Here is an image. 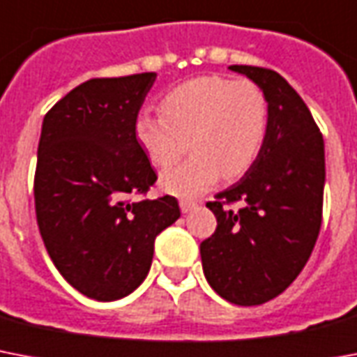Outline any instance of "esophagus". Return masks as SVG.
<instances>
[{"mask_svg":"<svg viewBox=\"0 0 357 357\" xmlns=\"http://www.w3.org/2000/svg\"><path fill=\"white\" fill-rule=\"evenodd\" d=\"M195 208H197V202L192 201V199H182V201H181L182 213L192 212V210H195Z\"/></svg>","mask_w":357,"mask_h":357,"instance_id":"1","label":"esophagus"}]
</instances>
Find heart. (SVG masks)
<instances>
[{
  "instance_id": "1",
  "label": "heart",
  "mask_w": 357,
  "mask_h": 357,
  "mask_svg": "<svg viewBox=\"0 0 357 357\" xmlns=\"http://www.w3.org/2000/svg\"><path fill=\"white\" fill-rule=\"evenodd\" d=\"M160 110L162 116L139 114L134 134L155 167L178 160L188 139L190 158L164 171L160 178L165 192L178 197L206 192L219 175H243L267 136V99L249 81L197 77L165 93Z\"/></svg>"
}]
</instances>
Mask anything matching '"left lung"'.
<instances>
[{
  "label": "left lung",
  "instance_id": "left-lung-1",
  "mask_svg": "<svg viewBox=\"0 0 357 357\" xmlns=\"http://www.w3.org/2000/svg\"><path fill=\"white\" fill-rule=\"evenodd\" d=\"M230 70L261 88L269 123L249 171L206 202L218 228L201 243V259L219 296L258 306L286 291L312 256L323 223L324 139L284 77L259 66ZM236 202H242L238 211Z\"/></svg>",
  "mask_w": 357,
  "mask_h": 357
}]
</instances>
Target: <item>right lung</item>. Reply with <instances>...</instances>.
I'll return each mask as SVG.
<instances>
[{
	"instance_id": "obj_1",
	"label": "right lung",
	"mask_w": 357,
	"mask_h": 357,
	"mask_svg": "<svg viewBox=\"0 0 357 357\" xmlns=\"http://www.w3.org/2000/svg\"><path fill=\"white\" fill-rule=\"evenodd\" d=\"M156 73L90 79L45 114L34 210L47 255L66 280L101 302L123 298L149 273L156 236L181 218L156 182L134 121Z\"/></svg>"
}]
</instances>
